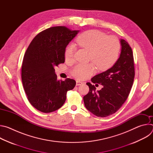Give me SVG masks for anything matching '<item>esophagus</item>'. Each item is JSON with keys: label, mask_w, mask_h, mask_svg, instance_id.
I'll list each match as a JSON object with an SVG mask.
<instances>
[{"label": "esophagus", "mask_w": 153, "mask_h": 153, "mask_svg": "<svg viewBox=\"0 0 153 153\" xmlns=\"http://www.w3.org/2000/svg\"><path fill=\"white\" fill-rule=\"evenodd\" d=\"M82 83H82V82H80V81H78V80H77V81H76V86L81 85Z\"/></svg>", "instance_id": "1"}]
</instances>
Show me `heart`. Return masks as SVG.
<instances>
[{
    "instance_id": "heart-1",
    "label": "heart",
    "mask_w": 153,
    "mask_h": 153,
    "mask_svg": "<svg viewBox=\"0 0 153 153\" xmlns=\"http://www.w3.org/2000/svg\"><path fill=\"white\" fill-rule=\"evenodd\" d=\"M78 45L90 51L89 59L92 60L100 70H106L113 66L119 58L120 44L114 36L96 30L86 31L76 39ZM75 48L73 45H68L65 50V58L67 60L74 59ZM93 63L78 64L71 70L72 75L77 79L88 78L94 71Z\"/></svg>"
}]
</instances>
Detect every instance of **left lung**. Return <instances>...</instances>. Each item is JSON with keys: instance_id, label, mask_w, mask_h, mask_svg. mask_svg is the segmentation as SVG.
Listing matches in <instances>:
<instances>
[{"instance_id": "obj_1", "label": "left lung", "mask_w": 153, "mask_h": 153, "mask_svg": "<svg viewBox=\"0 0 153 153\" xmlns=\"http://www.w3.org/2000/svg\"><path fill=\"white\" fill-rule=\"evenodd\" d=\"M120 57L113 66L94 76L91 82L103 85L96 91V87L90 82L89 92L83 97L86 108L97 117H105L115 113L127 99L135 75L134 57L131 48L123 39Z\"/></svg>"}]
</instances>
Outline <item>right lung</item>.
I'll return each instance as SVG.
<instances>
[{
	"instance_id": "add662e5",
	"label": "right lung",
	"mask_w": 153,
	"mask_h": 153,
	"mask_svg": "<svg viewBox=\"0 0 153 153\" xmlns=\"http://www.w3.org/2000/svg\"><path fill=\"white\" fill-rule=\"evenodd\" d=\"M79 31L64 26L39 33L28 46L22 66V80L30 103L42 113H51L65 103L76 81L58 80L54 67L65 62V50Z\"/></svg>"
}]
</instances>
